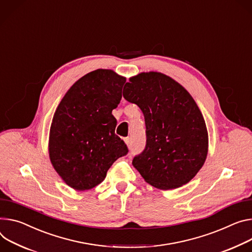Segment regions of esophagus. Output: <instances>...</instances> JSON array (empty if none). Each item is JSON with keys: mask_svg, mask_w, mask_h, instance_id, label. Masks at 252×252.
<instances>
[{"mask_svg": "<svg viewBox=\"0 0 252 252\" xmlns=\"http://www.w3.org/2000/svg\"><path fill=\"white\" fill-rule=\"evenodd\" d=\"M125 142H126V144L128 147L131 145V140H130V138H128V136H127V138L125 139Z\"/></svg>", "mask_w": 252, "mask_h": 252, "instance_id": "34e87169", "label": "esophagus"}]
</instances>
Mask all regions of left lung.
<instances>
[{
    "label": "left lung",
    "instance_id": "8db88e82",
    "mask_svg": "<svg viewBox=\"0 0 252 252\" xmlns=\"http://www.w3.org/2000/svg\"><path fill=\"white\" fill-rule=\"evenodd\" d=\"M123 95L141 108L146 123V148L133 167L158 189L187 184L208 153L207 127L193 97L173 78L153 71L129 78Z\"/></svg>",
    "mask_w": 252,
    "mask_h": 252
}]
</instances>
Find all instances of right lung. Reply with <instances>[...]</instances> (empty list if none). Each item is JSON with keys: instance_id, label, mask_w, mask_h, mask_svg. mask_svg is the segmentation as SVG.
I'll return each instance as SVG.
<instances>
[{"instance_id": "obj_1", "label": "right lung", "mask_w": 252, "mask_h": 252, "mask_svg": "<svg viewBox=\"0 0 252 252\" xmlns=\"http://www.w3.org/2000/svg\"><path fill=\"white\" fill-rule=\"evenodd\" d=\"M126 78L110 69L91 71L67 91L56 108L49 135L52 166L66 184L93 189L111 165L128 152L114 133L112 109L122 99Z\"/></svg>"}]
</instances>
